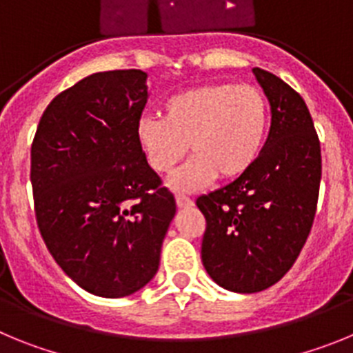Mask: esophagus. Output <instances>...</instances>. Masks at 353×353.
Returning <instances> with one entry per match:
<instances>
[{
	"mask_svg": "<svg viewBox=\"0 0 353 353\" xmlns=\"http://www.w3.org/2000/svg\"><path fill=\"white\" fill-rule=\"evenodd\" d=\"M192 199L187 198V196H182V194H176V207L179 208H189L192 207Z\"/></svg>",
	"mask_w": 353,
	"mask_h": 353,
	"instance_id": "obj_1",
	"label": "esophagus"
}]
</instances>
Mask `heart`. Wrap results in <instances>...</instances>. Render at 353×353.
Returning a JSON list of instances; mask_svg holds the SVG:
<instances>
[{"mask_svg": "<svg viewBox=\"0 0 353 353\" xmlns=\"http://www.w3.org/2000/svg\"><path fill=\"white\" fill-rule=\"evenodd\" d=\"M265 93L252 84L212 83L174 93L162 118L138 123V145L148 166L170 174L191 148L194 155L171 179V189L191 192L212 180H236L258 161L269 130Z\"/></svg>", "mask_w": 353, "mask_h": 353, "instance_id": "1", "label": "heart"}]
</instances>
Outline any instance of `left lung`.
Wrapping results in <instances>:
<instances>
[{"instance_id": "1", "label": "left lung", "mask_w": 353, "mask_h": 353, "mask_svg": "<svg viewBox=\"0 0 353 353\" xmlns=\"http://www.w3.org/2000/svg\"><path fill=\"white\" fill-rule=\"evenodd\" d=\"M252 72L270 102L269 138L248 173L196 199L207 221L205 269L239 293L261 292L292 269L313 226L322 179L320 141L304 99L270 72Z\"/></svg>"}]
</instances>
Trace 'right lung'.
<instances>
[{"instance_id":"add662e5","label":"right lung","mask_w":353,"mask_h":353,"mask_svg":"<svg viewBox=\"0 0 353 353\" xmlns=\"http://www.w3.org/2000/svg\"><path fill=\"white\" fill-rule=\"evenodd\" d=\"M143 70L97 72L52 99L31 145L40 235L86 292L118 299L157 274L176 205L138 145Z\"/></svg>"}]
</instances>
